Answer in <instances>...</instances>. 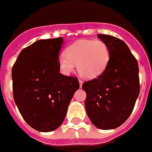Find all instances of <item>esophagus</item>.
Instances as JSON below:
<instances>
[{
	"label": "esophagus",
	"mask_w": 152,
	"mask_h": 152,
	"mask_svg": "<svg viewBox=\"0 0 152 152\" xmlns=\"http://www.w3.org/2000/svg\"><path fill=\"white\" fill-rule=\"evenodd\" d=\"M79 83H80V86L81 87V86H82V83H83V81H82L81 79H79Z\"/></svg>",
	"instance_id": "obj_1"
}]
</instances>
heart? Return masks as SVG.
Here are the masks:
<instances>
[{
	"mask_svg": "<svg viewBox=\"0 0 152 152\" xmlns=\"http://www.w3.org/2000/svg\"><path fill=\"white\" fill-rule=\"evenodd\" d=\"M109 58V48L102 40H79L66 48L65 55L59 57L58 64L64 74H70L77 65L82 77L93 79L105 71Z\"/></svg>",
	"mask_w": 152,
	"mask_h": 152,
	"instance_id": "1",
	"label": "heart"
}]
</instances>
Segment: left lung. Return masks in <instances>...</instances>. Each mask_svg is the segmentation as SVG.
Instances as JSON below:
<instances>
[{
	"mask_svg": "<svg viewBox=\"0 0 152 152\" xmlns=\"http://www.w3.org/2000/svg\"><path fill=\"white\" fill-rule=\"evenodd\" d=\"M109 48L110 58L105 71L85 81V107L92 123L101 129L123 124L133 111L140 93L137 60L123 40L111 35L97 34Z\"/></svg>",
	"mask_w": 152,
	"mask_h": 152,
	"instance_id": "left-lung-1",
	"label": "left lung"
}]
</instances>
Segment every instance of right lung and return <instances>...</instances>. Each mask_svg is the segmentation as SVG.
I'll list each match as a JSON object with an SVG mask.
<instances>
[{"label":"right lung","mask_w":152,"mask_h":152,"mask_svg":"<svg viewBox=\"0 0 152 152\" xmlns=\"http://www.w3.org/2000/svg\"><path fill=\"white\" fill-rule=\"evenodd\" d=\"M63 39L36 41L21 51L14 63V101L29 126L50 132L59 128L80 84L77 77L60 73L59 52Z\"/></svg>","instance_id":"1"}]
</instances>
